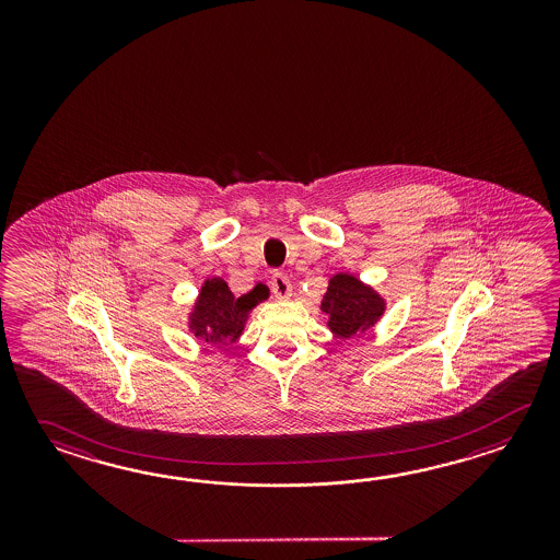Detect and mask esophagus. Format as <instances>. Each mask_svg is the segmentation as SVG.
<instances>
[{
    "label": "esophagus",
    "instance_id": "1",
    "mask_svg": "<svg viewBox=\"0 0 560 560\" xmlns=\"http://www.w3.org/2000/svg\"><path fill=\"white\" fill-rule=\"evenodd\" d=\"M270 285H272L275 296L280 298V300H285V298H290V294H292V284H290V280H288L282 272H276V275L272 276Z\"/></svg>",
    "mask_w": 560,
    "mask_h": 560
}]
</instances>
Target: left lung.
I'll return each instance as SVG.
<instances>
[{"mask_svg":"<svg viewBox=\"0 0 560 560\" xmlns=\"http://www.w3.org/2000/svg\"><path fill=\"white\" fill-rule=\"evenodd\" d=\"M320 308L328 314V328L340 338H350L381 320L384 300L357 276L336 275L328 282Z\"/></svg>","mask_w":560,"mask_h":560,"instance_id":"left-lung-1","label":"left lung"}]
</instances>
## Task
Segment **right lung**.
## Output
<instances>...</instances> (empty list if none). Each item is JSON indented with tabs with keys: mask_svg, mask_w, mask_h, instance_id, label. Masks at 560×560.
<instances>
[{
	"mask_svg": "<svg viewBox=\"0 0 560 560\" xmlns=\"http://www.w3.org/2000/svg\"><path fill=\"white\" fill-rule=\"evenodd\" d=\"M268 298V288L254 285L248 294L234 296L222 278L206 280L190 314V330L208 345L236 342L256 304Z\"/></svg>",
	"mask_w": 560,
	"mask_h": 560,
	"instance_id": "1",
	"label": "right lung"
}]
</instances>
